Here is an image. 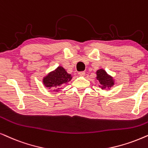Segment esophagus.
I'll return each instance as SVG.
<instances>
[{"label":"esophagus","instance_id":"esophagus-1","mask_svg":"<svg viewBox=\"0 0 148 148\" xmlns=\"http://www.w3.org/2000/svg\"><path fill=\"white\" fill-rule=\"evenodd\" d=\"M85 72H79L78 73V75L79 76H84L85 75Z\"/></svg>","mask_w":148,"mask_h":148}]
</instances>
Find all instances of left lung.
Wrapping results in <instances>:
<instances>
[{"label":"left lung","instance_id":"1","mask_svg":"<svg viewBox=\"0 0 148 148\" xmlns=\"http://www.w3.org/2000/svg\"><path fill=\"white\" fill-rule=\"evenodd\" d=\"M97 79L99 80L101 86H100L102 89H106L110 88L114 84V79L110 75L107 73L105 70L100 69L97 71Z\"/></svg>","mask_w":148,"mask_h":148}]
</instances>
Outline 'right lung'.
Wrapping results in <instances>:
<instances>
[{
    "label": "right lung",
    "instance_id": "1",
    "mask_svg": "<svg viewBox=\"0 0 148 148\" xmlns=\"http://www.w3.org/2000/svg\"><path fill=\"white\" fill-rule=\"evenodd\" d=\"M72 79L70 74L67 72L62 66H58L54 71L51 72L48 75L44 77L43 84L49 89L52 88L53 90L58 91L60 89L63 84H66Z\"/></svg>",
    "mask_w": 148,
    "mask_h": 148
}]
</instances>
